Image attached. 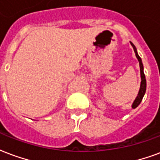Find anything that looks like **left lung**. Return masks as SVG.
<instances>
[{"instance_id":"left-lung-1","label":"left lung","mask_w":160,"mask_h":160,"mask_svg":"<svg viewBox=\"0 0 160 160\" xmlns=\"http://www.w3.org/2000/svg\"><path fill=\"white\" fill-rule=\"evenodd\" d=\"M131 45L132 46V48H133L134 52H135V54H136V57H137L138 60V62H139L140 73H141V80H141V85H140V90H139V92H138V95L137 98L135 99L133 104H132V107L134 109V108H136V107H137L140 103H141V102H142V97H143V96H144L145 91H146V79H145L144 73H143V66H142V59H141V58L139 57V55L138 54L137 49H136V48H135V46H134L132 42H131Z\"/></svg>"}]
</instances>
